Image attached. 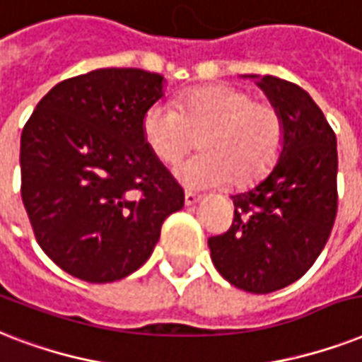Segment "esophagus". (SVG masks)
I'll list each match as a JSON object with an SVG mask.
<instances>
[{"mask_svg": "<svg viewBox=\"0 0 362 362\" xmlns=\"http://www.w3.org/2000/svg\"><path fill=\"white\" fill-rule=\"evenodd\" d=\"M200 200L202 194H196V192H190V190L185 192V206H194V204H198Z\"/></svg>", "mask_w": 362, "mask_h": 362, "instance_id": "34e87169", "label": "esophagus"}]
</instances>
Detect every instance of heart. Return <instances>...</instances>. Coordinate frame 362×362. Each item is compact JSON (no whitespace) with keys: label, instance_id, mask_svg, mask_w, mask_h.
I'll return each mask as SVG.
<instances>
[{"label":"heart","instance_id":"b5f03b06","mask_svg":"<svg viewBox=\"0 0 362 362\" xmlns=\"http://www.w3.org/2000/svg\"><path fill=\"white\" fill-rule=\"evenodd\" d=\"M143 141L156 160L173 166L196 143L204 151L177 168L189 189L245 187L264 177L281 156L285 120L270 102L234 85L198 86L185 92L175 109L153 103L141 119Z\"/></svg>","mask_w":362,"mask_h":362}]
</instances>
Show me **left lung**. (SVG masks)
<instances>
[{"mask_svg": "<svg viewBox=\"0 0 362 362\" xmlns=\"http://www.w3.org/2000/svg\"><path fill=\"white\" fill-rule=\"evenodd\" d=\"M257 85L285 120V145L264 181L232 196V226L207 245L226 281L266 295L300 279L323 251L338 209V153L334 130L304 88L272 75Z\"/></svg>", "mask_w": 362, "mask_h": 362, "instance_id": "8db88e82", "label": "left lung"}]
</instances>
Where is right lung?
Returning a JSON list of instances; mask_svg holds the SVG:
<instances>
[{"mask_svg": "<svg viewBox=\"0 0 362 362\" xmlns=\"http://www.w3.org/2000/svg\"><path fill=\"white\" fill-rule=\"evenodd\" d=\"M164 77L105 67L58 83L21 137L22 202L35 240L88 283L122 279L147 262L185 192L143 141V113Z\"/></svg>", "mask_w": 362, "mask_h": 362, "instance_id": "right-lung-1", "label": "right lung"}]
</instances>
